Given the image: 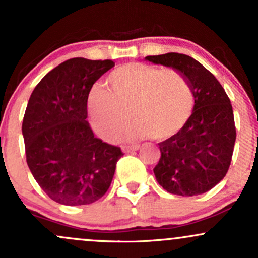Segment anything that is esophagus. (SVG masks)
I'll return each mask as SVG.
<instances>
[{"label": "esophagus", "instance_id": "esophagus-1", "mask_svg": "<svg viewBox=\"0 0 258 258\" xmlns=\"http://www.w3.org/2000/svg\"><path fill=\"white\" fill-rule=\"evenodd\" d=\"M139 149L138 144H135V146H123L122 147V152L123 153H132L136 152V150Z\"/></svg>", "mask_w": 258, "mask_h": 258}]
</instances>
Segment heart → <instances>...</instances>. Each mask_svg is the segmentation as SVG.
<instances>
[{
    "instance_id": "obj_1",
    "label": "heart",
    "mask_w": 258,
    "mask_h": 258,
    "mask_svg": "<svg viewBox=\"0 0 258 258\" xmlns=\"http://www.w3.org/2000/svg\"><path fill=\"white\" fill-rule=\"evenodd\" d=\"M110 92L93 88L88 98L91 122L102 138L115 141L131 122V138L168 139L184 128L194 108L188 80L174 69L128 63L108 76Z\"/></svg>"
}]
</instances>
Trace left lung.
I'll return each instance as SVG.
<instances>
[{
  "label": "left lung",
  "instance_id": "1",
  "mask_svg": "<svg viewBox=\"0 0 258 258\" xmlns=\"http://www.w3.org/2000/svg\"><path fill=\"white\" fill-rule=\"evenodd\" d=\"M146 60L179 72L194 94L189 122L178 135L159 143L155 178L171 194L206 193L224 178L232 161L236 131L230 100L217 79L189 55L166 53L148 55Z\"/></svg>",
  "mask_w": 258,
  "mask_h": 258
}]
</instances>
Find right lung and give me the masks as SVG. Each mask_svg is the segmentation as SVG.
I'll list each match as a JSON object with an SVG mask.
<instances>
[{
  "label": "right lung",
  "mask_w": 258,
  "mask_h": 258,
  "mask_svg": "<svg viewBox=\"0 0 258 258\" xmlns=\"http://www.w3.org/2000/svg\"><path fill=\"white\" fill-rule=\"evenodd\" d=\"M112 60L73 58L38 82L26 106L22 132L26 162L42 190L55 203L87 205L106 193L119 147L94 137L87 122V99Z\"/></svg>",
  "instance_id": "right-lung-1"
}]
</instances>
